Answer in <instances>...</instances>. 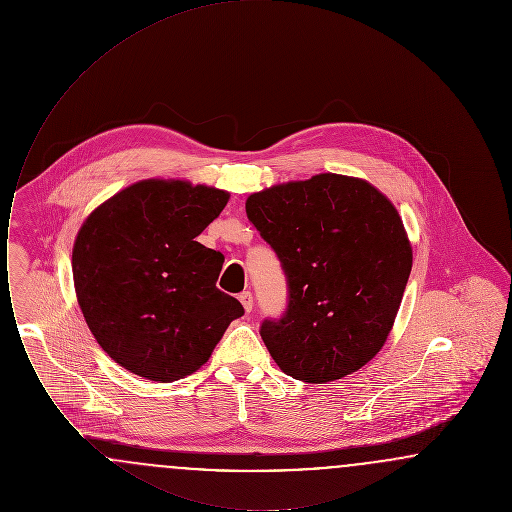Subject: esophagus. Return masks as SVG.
I'll use <instances>...</instances> for the list:
<instances>
[{
	"label": "esophagus",
	"instance_id": "34e87169",
	"mask_svg": "<svg viewBox=\"0 0 512 512\" xmlns=\"http://www.w3.org/2000/svg\"><path fill=\"white\" fill-rule=\"evenodd\" d=\"M240 301L244 305L245 313L253 311V295H251V292L240 293Z\"/></svg>",
	"mask_w": 512,
	"mask_h": 512
}]
</instances>
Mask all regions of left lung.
Listing matches in <instances>:
<instances>
[{
  "mask_svg": "<svg viewBox=\"0 0 512 512\" xmlns=\"http://www.w3.org/2000/svg\"><path fill=\"white\" fill-rule=\"evenodd\" d=\"M245 213L288 282L284 315L261 324L276 365L309 384L365 366L388 340L413 267L390 199L326 172L249 195Z\"/></svg>",
  "mask_w": 512,
  "mask_h": 512,
  "instance_id": "left-lung-1",
  "label": "left lung"
}]
</instances>
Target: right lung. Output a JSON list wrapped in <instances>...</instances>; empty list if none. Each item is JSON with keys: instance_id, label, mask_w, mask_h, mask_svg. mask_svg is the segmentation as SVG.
Returning a JSON list of instances; mask_svg holds the SVG:
<instances>
[{"instance_id": "obj_1", "label": "right lung", "mask_w": 512, "mask_h": 512, "mask_svg": "<svg viewBox=\"0 0 512 512\" xmlns=\"http://www.w3.org/2000/svg\"><path fill=\"white\" fill-rule=\"evenodd\" d=\"M228 194L184 180H142L84 220L74 290L101 349L126 370L174 382L205 365L242 303L217 288L224 257L195 238Z\"/></svg>"}]
</instances>
